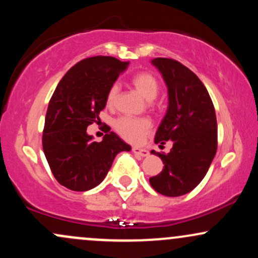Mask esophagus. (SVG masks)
Here are the masks:
<instances>
[{"label": "esophagus", "mask_w": 258, "mask_h": 258, "mask_svg": "<svg viewBox=\"0 0 258 258\" xmlns=\"http://www.w3.org/2000/svg\"><path fill=\"white\" fill-rule=\"evenodd\" d=\"M132 152H134L136 155H138V157H148L149 155V152L147 151V149L140 148V147H134V148H132Z\"/></svg>", "instance_id": "1"}]
</instances>
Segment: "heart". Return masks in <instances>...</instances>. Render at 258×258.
I'll use <instances>...</instances> for the list:
<instances>
[{
  "label": "heart",
  "mask_w": 258,
  "mask_h": 258,
  "mask_svg": "<svg viewBox=\"0 0 258 258\" xmlns=\"http://www.w3.org/2000/svg\"><path fill=\"white\" fill-rule=\"evenodd\" d=\"M132 86L147 101L154 100L159 94V84L155 77L148 72H141L131 79ZM117 86H112L107 93V104L112 105L117 98ZM115 128L123 138L131 142L141 141L151 128V121L147 118L121 117L115 122Z\"/></svg>",
  "instance_id": "b5f03b06"
}]
</instances>
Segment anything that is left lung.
<instances>
[{
    "mask_svg": "<svg viewBox=\"0 0 258 258\" xmlns=\"http://www.w3.org/2000/svg\"><path fill=\"white\" fill-rule=\"evenodd\" d=\"M151 63L168 88V109L155 143L171 141L172 148L166 154L158 153L164 168L149 182L164 196H182L203 180L217 153L216 110L205 84L187 67L163 57L153 58Z\"/></svg>",
    "mask_w": 258,
    "mask_h": 258,
    "instance_id": "1",
    "label": "left lung"
}]
</instances>
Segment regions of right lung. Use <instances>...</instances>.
I'll return each mask as SVG.
<instances>
[{
	"mask_svg": "<svg viewBox=\"0 0 258 258\" xmlns=\"http://www.w3.org/2000/svg\"><path fill=\"white\" fill-rule=\"evenodd\" d=\"M130 62L111 56L79 61L62 77L47 106L42 149L55 179L72 191L97 187L120 152L131 146L115 132L95 142L87 127L99 120L107 93Z\"/></svg>",
	"mask_w": 258,
	"mask_h": 258,
	"instance_id": "obj_1",
	"label": "right lung"
}]
</instances>
